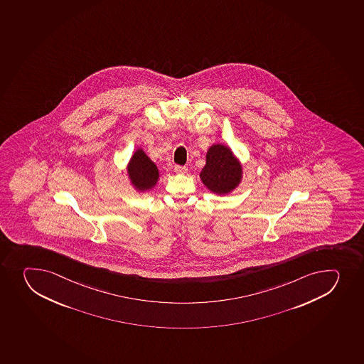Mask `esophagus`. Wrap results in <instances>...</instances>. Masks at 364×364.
<instances>
[{
  "mask_svg": "<svg viewBox=\"0 0 364 364\" xmlns=\"http://www.w3.org/2000/svg\"><path fill=\"white\" fill-rule=\"evenodd\" d=\"M174 172L178 173V174H185V173L188 172V168L183 167V166H176L174 167Z\"/></svg>",
  "mask_w": 364,
  "mask_h": 364,
  "instance_id": "1",
  "label": "esophagus"
}]
</instances>
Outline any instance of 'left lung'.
Listing matches in <instances>:
<instances>
[{
	"label": "left lung",
	"mask_w": 364,
	"mask_h": 364,
	"mask_svg": "<svg viewBox=\"0 0 364 364\" xmlns=\"http://www.w3.org/2000/svg\"><path fill=\"white\" fill-rule=\"evenodd\" d=\"M199 178L215 195H229L242 183L243 165L229 146L215 144L206 151L205 166Z\"/></svg>",
	"instance_id": "8db88e82"
}]
</instances>
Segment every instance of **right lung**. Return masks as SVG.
<instances>
[{"label": "right lung", "instance_id": "right-lung-1", "mask_svg": "<svg viewBox=\"0 0 364 364\" xmlns=\"http://www.w3.org/2000/svg\"><path fill=\"white\" fill-rule=\"evenodd\" d=\"M127 176L130 185L139 193L151 191L158 184L160 173L142 148H137L127 164Z\"/></svg>", "mask_w": 364, "mask_h": 364}]
</instances>
